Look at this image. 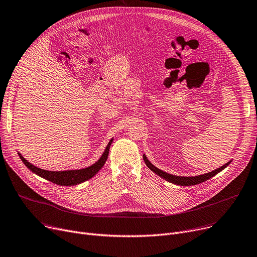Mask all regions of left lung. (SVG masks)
Listing matches in <instances>:
<instances>
[{"label":"left lung","instance_id":"left-lung-1","mask_svg":"<svg viewBox=\"0 0 257 257\" xmlns=\"http://www.w3.org/2000/svg\"><path fill=\"white\" fill-rule=\"evenodd\" d=\"M143 158L145 160V164L147 165V167L149 168L151 171H153L155 174H157L158 176H160L161 178L166 179L167 181L171 182V183H174V184H177V185H182V186H190V185H196V184H199L201 182H204L208 179H210L211 177H213L214 175H217L218 173H220L221 171H223L226 167L229 166V164L231 163V161H228V163L224 166H222L221 168L214 170V171H211L209 173H206V174H203V175H199V176H195V177H182V176H175V175H171L169 173H166L164 171H161L159 169H157L155 166H153L149 160H148L147 156L144 154L143 155Z\"/></svg>","mask_w":257,"mask_h":257}]
</instances>
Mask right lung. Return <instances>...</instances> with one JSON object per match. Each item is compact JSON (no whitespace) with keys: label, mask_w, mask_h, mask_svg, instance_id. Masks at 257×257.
<instances>
[{"label":"right lung","mask_w":257,"mask_h":257,"mask_svg":"<svg viewBox=\"0 0 257 257\" xmlns=\"http://www.w3.org/2000/svg\"><path fill=\"white\" fill-rule=\"evenodd\" d=\"M113 140H110V142L108 143L106 149L100 159L94 163L92 166L85 168V169H81V170H69V171H59V172H54V171H47L39 169L32 164H30L28 160L25 159L22 154L19 153L20 158L24 163V165L28 168L30 171L35 173L38 176L42 178H45L46 180H49L53 183L58 184V185H63V186H69V185H76L82 183L90 178H92L94 175H96L102 167L105 165V161L107 160L108 153H109V148Z\"/></svg>","instance_id":"1"}]
</instances>
